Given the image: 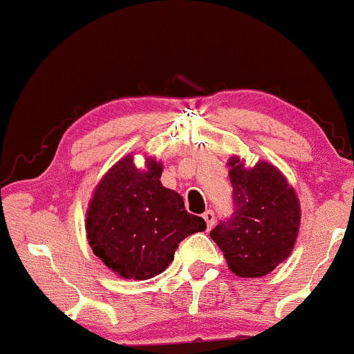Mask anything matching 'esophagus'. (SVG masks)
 Segmentation results:
<instances>
[{"instance_id": "1", "label": "esophagus", "mask_w": 354, "mask_h": 354, "mask_svg": "<svg viewBox=\"0 0 354 354\" xmlns=\"http://www.w3.org/2000/svg\"><path fill=\"white\" fill-rule=\"evenodd\" d=\"M203 220H205L208 229H212V226L215 225V213H213V210H207L203 213Z\"/></svg>"}]
</instances>
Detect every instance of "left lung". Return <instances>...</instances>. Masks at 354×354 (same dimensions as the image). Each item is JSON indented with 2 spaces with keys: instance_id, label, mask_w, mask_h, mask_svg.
<instances>
[{
  "instance_id": "obj_1",
  "label": "left lung",
  "mask_w": 354,
  "mask_h": 354,
  "mask_svg": "<svg viewBox=\"0 0 354 354\" xmlns=\"http://www.w3.org/2000/svg\"><path fill=\"white\" fill-rule=\"evenodd\" d=\"M234 213L212 229L210 237L239 277H261L287 260L300 227V202L286 176L265 160L245 168L227 160Z\"/></svg>"
}]
</instances>
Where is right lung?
<instances>
[{
	"label": "right lung",
	"instance_id": "1",
	"mask_svg": "<svg viewBox=\"0 0 354 354\" xmlns=\"http://www.w3.org/2000/svg\"><path fill=\"white\" fill-rule=\"evenodd\" d=\"M162 163L134 165L128 153L94 189L86 213V237L94 255L123 279L146 281L175 258L178 243L207 229L187 213L178 192L162 186Z\"/></svg>",
	"mask_w": 354,
	"mask_h": 354
}]
</instances>
